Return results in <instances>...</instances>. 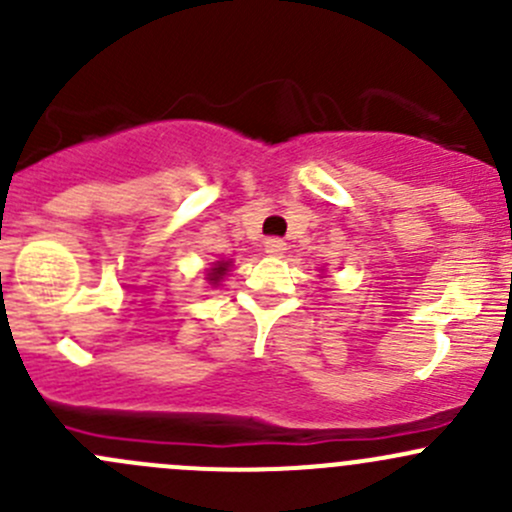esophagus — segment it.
I'll return each instance as SVG.
<instances>
[{"label":"esophagus","mask_w":512,"mask_h":512,"mask_svg":"<svg viewBox=\"0 0 512 512\" xmlns=\"http://www.w3.org/2000/svg\"><path fill=\"white\" fill-rule=\"evenodd\" d=\"M285 250H287V242L280 240V237H270V240L265 242V252H267V255L282 257V255H285Z\"/></svg>","instance_id":"obj_1"}]
</instances>
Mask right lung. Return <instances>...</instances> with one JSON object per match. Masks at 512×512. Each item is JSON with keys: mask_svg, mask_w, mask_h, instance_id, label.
Instances as JSON below:
<instances>
[{"mask_svg": "<svg viewBox=\"0 0 512 512\" xmlns=\"http://www.w3.org/2000/svg\"><path fill=\"white\" fill-rule=\"evenodd\" d=\"M227 270H230V262H225V260L215 262V265L208 270V277H205V280H208L210 285L215 287V285H218V282L223 280V277L227 275Z\"/></svg>", "mask_w": 512, "mask_h": 512, "instance_id": "add662e5", "label": "right lung"}]
</instances>
